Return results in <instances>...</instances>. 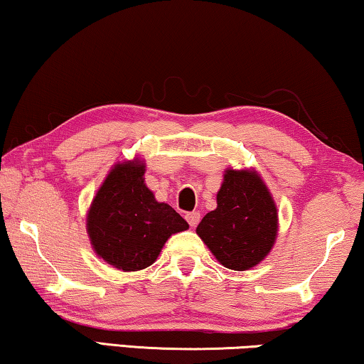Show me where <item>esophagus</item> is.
Wrapping results in <instances>:
<instances>
[{
    "instance_id": "obj_1",
    "label": "esophagus",
    "mask_w": 364,
    "mask_h": 364,
    "mask_svg": "<svg viewBox=\"0 0 364 364\" xmlns=\"http://www.w3.org/2000/svg\"><path fill=\"white\" fill-rule=\"evenodd\" d=\"M186 220L188 221L190 226L195 228L200 223V213H198V211H190V213L186 215Z\"/></svg>"
}]
</instances>
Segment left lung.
Returning a JSON list of instances; mask_svg holds the SVG:
<instances>
[{"label":"left lung","instance_id":"obj_1","mask_svg":"<svg viewBox=\"0 0 364 364\" xmlns=\"http://www.w3.org/2000/svg\"><path fill=\"white\" fill-rule=\"evenodd\" d=\"M216 201V210L205 215L197 234L226 268L249 270L275 242V201L255 172L234 169L226 171Z\"/></svg>","mask_w":364,"mask_h":364}]
</instances>
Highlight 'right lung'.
I'll list each match as a JSON object with an SVG mask.
<instances>
[{
  "label": "right lung",
  "instance_id": "add662e5",
  "mask_svg": "<svg viewBox=\"0 0 364 364\" xmlns=\"http://www.w3.org/2000/svg\"><path fill=\"white\" fill-rule=\"evenodd\" d=\"M144 164H119L110 171L87 213V234L96 254L124 272L149 267L172 234L188 223L144 186Z\"/></svg>",
  "mask_w": 364,
  "mask_h": 364
}]
</instances>
